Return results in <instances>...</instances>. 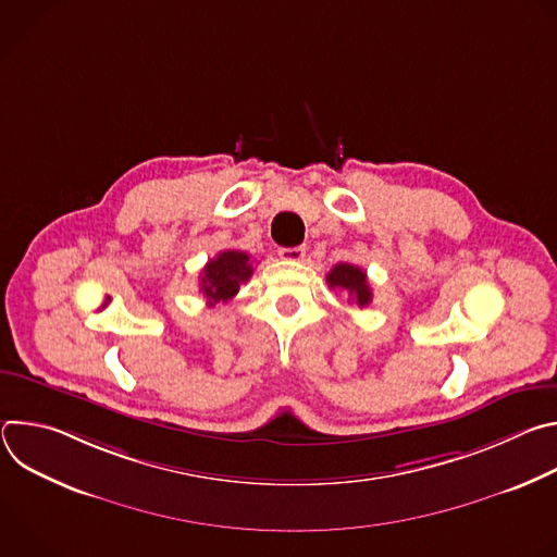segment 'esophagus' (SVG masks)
I'll return each instance as SVG.
<instances>
[{
	"mask_svg": "<svg viewBox=\"0 0 557 557\" xmlns=\"http://www.w3.org/2000/svg\"><path fill=\"white\" fill-rule=\"evenodd\" d=\"M277 253H280L282 260L299 262V260H304V256H306V247H304V245H299V247H282Z\"/></svg>",
	"mask_w": 557,
	"mask_h": 557,
	"instance_id": "34e87169",
	"label": "esophagus"
}]
</instances>
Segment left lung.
<instances>
[{
    "instance_id": "1",
    "label": "left lung",
    "mask_w": 557,
    "mask_h": 557,
    "mask_svg": "<svg viewBox=\"0 0 557 557\" xmlns=\"http://www.w3.org/2000/svg\"><path fill=\"white\" fill-rule=\"evenodd\" d=\"M326 282L331 288L346 290L352 304H357L359 308H366L372 301V288L368 284V275L363 269L355 264H348V262L335 264L326 275Z\"/></svg>"
}]
</instances>
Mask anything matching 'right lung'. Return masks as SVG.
I'll return each mask as SVG.
<instances>
[{"mask_svg": "<svg viewBox=\"0 0 557 557\" xmlns=\"http://www.w3.org/2000/svg\"><path fill=\"white\" fill-rule=\"evenodd\" d=\"M253 275L251 256L245 251H220L213 260H209L200 275V290L207 297L209 306L218 301H228L240 284H245Z\"/></svg>", "mask_w": 557, "mask_h": 557, "instance_id": "obj_1", "label": "right lung"}]
</instances>
